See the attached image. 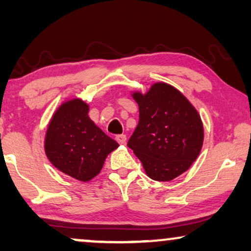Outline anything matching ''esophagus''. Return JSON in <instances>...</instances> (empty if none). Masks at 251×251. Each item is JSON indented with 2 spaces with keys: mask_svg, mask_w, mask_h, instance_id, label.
<instances>
[{
  "mask_svg": "<svg viewBox=\"0 0 251 251\" xmlns=\"http://www.w3.org/2000/svg\"><path fill=\"white\" fill-rule=\"evenodd\" d=\"M115 140L119 144H126V135H118V136H115Z\"/></svg>",
  "mask_w": 251,
  "mask_h": 251,
  "instance_id": "obj_1",
  "label": "esophagus"
}]
</instances>
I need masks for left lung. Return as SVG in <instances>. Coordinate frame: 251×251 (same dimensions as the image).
Here are the masks:
<instances>
[{"instance_id": "obj_1", "label": "left lung", "mask_w": 251, "mask_h": 251, "mask_svg": "<svg viewBox=\"0 0 251 251\" xmlns=\"http://www.w3.org/2000/svg\"><path fill=\"white\" fill-rule=\"evenodd\" d=\"M139 106L138 126L128 147L142 161L147 176L173 180L200 154L203 126L197 109L177 89L155 83L145 95L133 94Z\"/></svg>"}]
</instances>
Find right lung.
<instances>
[{
	"instance_id": "obj_1",
	"label": "right lung",
	"mask_w": 251,
	"mask_h": 251,
	"mask_svg": "<svg viewBox=\"0 0 251 251\" xmlns=\"http://www.w3.org/2000/svg\"><path fill=\"white\" fill-rule=\"evenodd\" d=\"M81 99L66 101L54 113L46 136V154L64 174L88 181L97 176L105 159L119 144L102 132L88 115Z\"/></svg>"
}]
</instances>
